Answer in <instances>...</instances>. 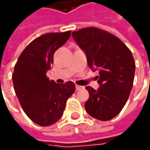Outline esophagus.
<instances>
[{"instance_id": "1", "label": "esophagus", "mask_w": 150, "mask_h": 150, "mask_svg": "<svg viewBox=\"0 0 150 150\" xmlns=\"http://www.w3.org/2000/svg\"><path fill=\"white\" fill-rule=\"evenodd\" d=\"M82 88H83V86H80V85H78V84H76V85H75V88H76V90H79V89H81Z\"/></svg>"}]
</instances>
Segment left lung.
<instances>
[{
  "label": "left lung",
  "instance_id": "left-lung-1",
  "mask_svg": "<svg viewBox=\"0 0 150 150\" xmlns=\"http://www.w3.org/2000/svg\"><path fill=\"white\" fill-rule=\"evenodd\" d=\"M87 56L88 67L99 70L98 90L86 86L89 98L84 104L91 117L109 121L120 113L133 86L135 63L131 50L117 37L95 27L72 33Z\"/></svg>",
  "mask_w": 150,
  "mask_h": 150
}]
</instances>
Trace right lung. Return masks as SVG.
<instances>
[{
  "instance_id": "obj_1",
  "label": "right lung",
  "mask_w": 150,
  "mask_h": 150,
  "mask_svg": "<svg viewBox=\"0 0 150 150\" xmlns=\"http://www.w3.org/2000/svg\"><path fill=\"white\" fill-rule=\"evenodd\" d=\"M71 36V31L49 33L33 40L20 54L12 79L15 92L28 118L48 126L62 117L67 99L74 93L72 81L57 83L47 77L55 52Z\"/></svg>"
}]
</instances>
